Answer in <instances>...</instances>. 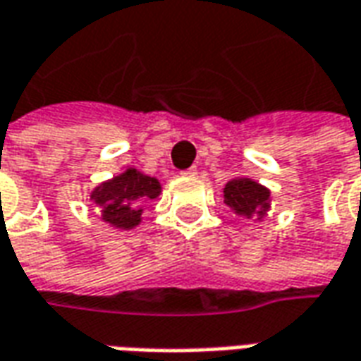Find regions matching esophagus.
Returning <instances> with one entry per match:
<instances>
[{
    "label": "esophagus",
    "mask_w": 361,
    "mask_h": 361,
    "mask_svg": "<svg viewBox=\"0 0 361 361\" xmlns=\"http://www.w3.org/2000/svg\"><path fill=\"white\" fill-rule=\"evenodd\" d=\"M181 173H183V176H195L197 168H195V166H191V168H188V170H183V172H181Z\"/></svg>",
    "instance_id": "esophagus-1"
}]
</instances>
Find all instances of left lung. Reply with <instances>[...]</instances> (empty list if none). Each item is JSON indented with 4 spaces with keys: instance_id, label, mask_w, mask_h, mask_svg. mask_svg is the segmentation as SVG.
<instances>
[{
    "instance_id": "8db88e82",
    "label": "left lung",
    "mask_w": 361,
    "mask_h": 361,
    "mask_svg": "<svg viewBox=\"0 0 361 361\" xmlns=\"http://www.w3.org/2000/svg\"><path fill=\"white\" fill-rule=\"evenodd\" d=\"M224 203L243 219L263 220L271 211V189L251 178H234L222 189Z\"/></svg>"
}]
</instances>
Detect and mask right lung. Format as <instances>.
<instances>
[{
    "instance_id": "1",
    "label": "right lung",
    "mask_w": 361,
    "mask_h": 361,
    "mask_svg": "<svg viewBox=\"0 0 361 361\" xmlns=\"http://www.w3.org/2000/svg\"><path fill=\"white\" fill-rule=\"evenodd\" d=\"M162 185L157 178L127 168L126 172L102 181L90 191V201L98 207L102 222L119 230H131L141 224L142 203L157 199Z\"/></svg>"
}]
</instances>
